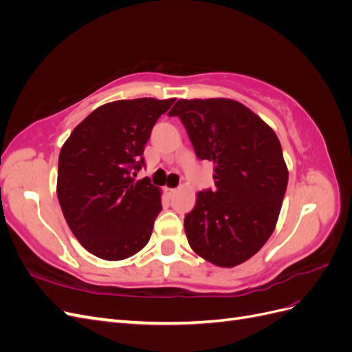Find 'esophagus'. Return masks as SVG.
Here are the masks:
<instances>
[{"instance_id": "34e87169", "label": "esophagus", "mask_w": 352, "mask_h": 352, "mask_svg": "<svg viewBox=\"0 0 352 352\" xmlns=\"http://www.w3.org/2000/svg\"><path fill=\"white\" fill-rule=\"evenodd\" d=\"M166 192H167L168 197H173V195L176 194V189H173V188H166Z\"/></svg>"}]
</instances>
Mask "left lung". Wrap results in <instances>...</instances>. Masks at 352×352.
<instances>
[{"mask_svg":"<svg viewBox=\"0 0 352 352\" xmlns=\"http://www.w3.org/2000/svg\"><path fill=\"white\" fill-rule=\"evenodd\" d=\"M177 116L199 160L214 163L216 190H199L185 216L190 248L219 267L250 260L276 228L287 185L279 138L229 98L179 100Z\"/></svg>","mask_w":352,"mask_h":352,"instance_id":"1","label":"left lung"}]
</instances>
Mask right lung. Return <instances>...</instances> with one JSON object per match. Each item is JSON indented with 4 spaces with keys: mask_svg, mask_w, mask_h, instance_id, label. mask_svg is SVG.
<instances>
[{
    "mask_svg": "<svg viewBox=\"0 0 352 352\" xmlns=\"http://www.w3.org/2000/svg\"><path fill=\"white\" fill-rule=\"evenodd\" d=\"M175 98L101 105L74 127L58 157L57 197L70 230L95 257L119 261L148 243L162 190L136 180L144 146Z\"/></svg>",
    "mask_w": 352,
    "mask_h": 352,
    "instance_id": "add662e5",
    "label": "right lung"
}]
</instances>
